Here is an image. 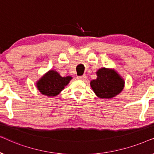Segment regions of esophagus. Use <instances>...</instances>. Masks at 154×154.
Here are the masks:
<instances>
[{
    "instance_id": "34e87169",
    "label": "esophagus",
    "mask_w": 154,
    "mask_h": 154,
    "mask_svg": "<svg viewBox=\"0 0 154 154\" xmlns=\"http://www.w3.org/2000/svg\"><path fill=\"white\" fill-rule=\"evenodd\" d=\"M79 80H81V81H85L86 79V75H83L81 76H78L77 78Z\"/></svg>"
}]
</instances>
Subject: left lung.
Listing matches in <instances>:
<instances>
[{
  "mask_svg": "<svg viewBox=\"0 0 154 154\" xmlns=\"http://www.w3.org/2000/svg\"><path fill=\"white\" fill-rule=\"evenodd\" d=\"M97 79L90 82V86L98 97L111 99L123 90L125 81L113 69H100L97 71Z\"/></svg>",
  "mask_w": 154,
  "mask_h": 154,
  "instance_id": "obj_1",
  "label": "left lung"
}]
</instances>
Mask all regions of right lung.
Listing matches in <instances>:
<instances>
[{
	"label": "right lung",
	"instance_id": "1",
	"mask_svg": "<svg viewBox=\"0 0 154 154\" xmlns=\"http://www.w3.org/2000/svg\"><path fill=\"white\" fill-rule=\"evenodd\" d=\"M71 79V76L62 77L57 71L50 70L36 82V87L42 94L54 97L60 93Z\"/></svg>",
	"mask_w": 154,
	"mask_h": 154
}]
</instances>
